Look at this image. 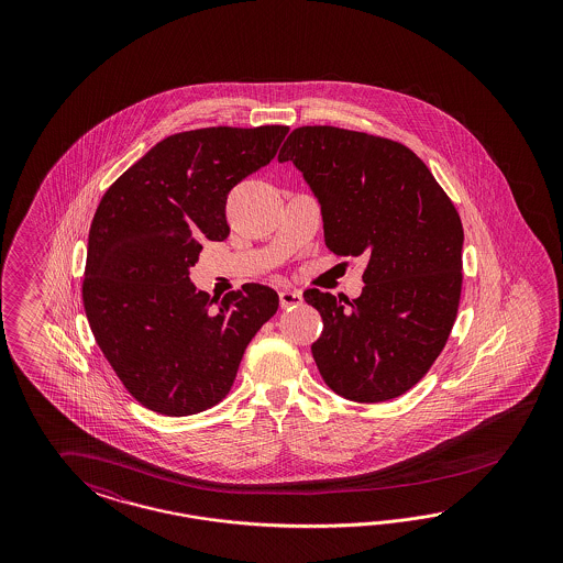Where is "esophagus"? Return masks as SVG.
I'll list each match as a JSON object with an SVG mask.
<instances>
[{"label":"esophagus","mask_w":563,"mask_h":563,"mask_svg":"<svg viewBox=\"0 0 563 563\" xmlns=\"http://www.w3.org/2000/svg\"><path fill=\"white\" fill-rule=\"evenodd\" d=\"M278 299H280L283 309H289V307L299 306L303 301V295H301V290L283 289L278 292Z\"/></svg>","instance_id":"esophagus-1"}]
</instances>
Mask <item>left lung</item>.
<instances>
[{"label": "left lung", "mask_w": 563, "mask_h": 563, "mask_svg": "<svg viewBox=\"0 0 563 563\" xmlns=\"http://www.w3.org/2000/svg\"><path fill=\"white\" fill-rule=\"evenodd\" d=\"M278 161L318 198L325 245L365 256L357 299L307 289L322 316L311 355L325 384L355 402L410 390L442 353L462 289L461 217L407 146L332 125L290 132Z\"/></svg>", "instance_id": "obj_1"}]
</instances>
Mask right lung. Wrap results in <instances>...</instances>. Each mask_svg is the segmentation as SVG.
<instances>
[{
    "instance_id": "right-lung-1",
    "label": "right lung",
    "mask_w": 563,
    "mask_h": 563,
    "mask_svg": "<svg viewBox=\"0 0 563 563\" xmlns=\"http://www.w3.org/2000/svg\"><path fill=\"white\" fill-rule=\"evenodd\" d=\"M287 125L205 128L165 137L104 191L88 233L86 318L128 393L186 417L229 394L276 290L243 285L219 299L189 280L202 239L229 235L227 196L268 165Z\"/></svg>"
}]
</instances>
